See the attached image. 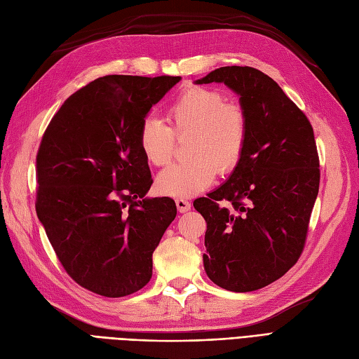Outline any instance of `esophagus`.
<instances>
[{
  "instance_id": "obj_1",
  "label": "esophagus",
  "mask_w": 359,
  "mask_h": 359,
  "mask_svg": "<svg viewBox=\"0 0 359 359\" xmlns=\"http://www.w3.org/2000/svg\"><path fill=\"white\" fill-rule=\"evenodd\" d=\"M175 203H177V207H178V210L181 213H186V212H189L190 210V201L189 199H186V198H177L175 199Z\"/></svg>"
}]
</instances>
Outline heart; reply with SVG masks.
Here are the masks:
<instances>
[{
  "label": "heart",
  "mask_w": 359,
  "mask_h": 359,
  "mask_svg": "<svg viewBox=\"0 0 359 359\" xmlns=\"http://www.w3.org/2000/svg\"><path fill=\"white\" fill-rule=\"evenodd\" d=\"M168 123L149 117L138 130V146L154 165H165L175 154L177 137L191 134L190 160L165 168L156 180L170 196H194L212 184L217 170L231 172L242 160L248 142V116L238 102L208 86H190L172 102Z\"/></svg>",
  "instance_id": "heart-1"
}]
</instances>
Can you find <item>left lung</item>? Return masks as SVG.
Here are the masks:
<instances>
[{
    "label": "left lung",
    "mask_w": 359,
    "mask_h": 359,
    "mask_svg": "<svg viewBox=\"0 0 359 359\" xmlns=\"http://www.w3.org/2000/svg\"><path fill=\"white\" fill-rule=\"evenodd\" d=\"M212 82L241 95L248 142L226 182L194 203L207 222L204 268L224 290L250 292L276 282L300 259L320 160L311 121L269 76L234 65L196 81Z\"/></svg>",
    "instance_id": "1"
}]
</instances>
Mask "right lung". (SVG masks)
Segmentation results:
<instances>
[{"instance_id": "1", "label": "right lung", "mask_w": 359, "mask_h": 359, "mask_svg": "<svg viewBox=\"0 0 359 359\" xmlns=\"http://www.w3.org/2000/svg\"><path fill=\"white\" fill-rule=\"evenodd\" d=\"M180 76H103L64 102L36 154V215L67 274L103 297L151 280L152 252L177 216L152 186L138 130Z\"/></svg>"}]
</instances>
